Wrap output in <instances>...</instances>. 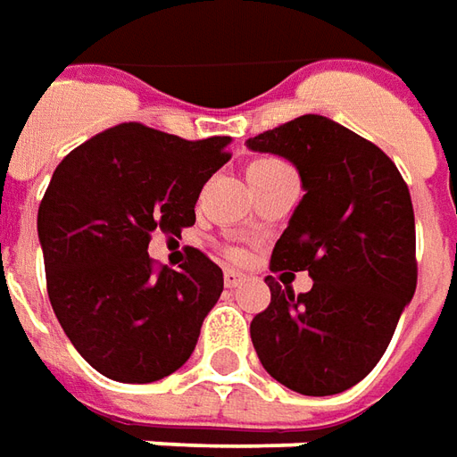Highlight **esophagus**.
<instances>
[{"label": "esophagus", "mask_w": 457, "mask_h": 457, "mask_svg": "<svg viewBox=\"0 0 457 457\" xmlns=\"http://www.w3.org/2000/svg\"><path fill=\"white\" fill-rule=\"evenodd\" d=\"M245 279H247V274L237 272V270H225V287H229V289L239 287Z\"/></svg>", "instance_id": "34e87169"}]
</instances>
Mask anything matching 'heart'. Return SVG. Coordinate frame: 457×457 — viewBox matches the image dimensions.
Instances as JSON below:
<instances>
[{"mask_svg":"<svg viewBox=\"0 0 457 457\" xmlns=\"http://www.w3.org/2000/svg\"><path fill=\"white\" fill-rule=\"evenodd\" d=\"M277 168H284V162L279 161H272V158H262V161H254L247 168V178H257V175H264V173H270V170H277ZM235 257H239L242 252H232Z\"/></svg>","mask_w":457,"mask_h":457,"instance_id":"1","label":"heart"}]
</instances>
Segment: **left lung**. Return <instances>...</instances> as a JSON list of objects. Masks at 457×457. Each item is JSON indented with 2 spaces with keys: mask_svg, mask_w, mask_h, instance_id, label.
Instances as JSON below:
<instances>
[{
  "mask_svg": "<svg viewBox=\"0 0 457 457\" xmlns=\"http://www.w3.org/2000/svg\"><path fill=\"white\" fill-rule=\"evenodd\" d=\"M247 145L299 170L304 197L274 245L272 270L314 279L295 296L267 277L272 302L252 319L254 351L296 394H341L371 373L416 292L408 185L378 145L314 113Z\"/></svg>",
  "mask_w": 457,
  "mask_h": 457,
  "instance_id": "1",
  "label": "left lung"
}]
</instances>
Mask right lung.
<instances>
[{"label":"right lung","instance_id":"right-lung-1","mask_svg":"<svg viewBox=\"0 0 457 457\" xmlns=\"http://www.w3.org/2000/svg\"><path fill=\"white\" fill-rule=\"evenodd\" d=\"M229 140L120 123L51 175L37 218L51 306L76 351L113 381L153 384L178 371L218 304L215 262L195 250L180 272L155 270L148 242L195 225L200 190L229 161Z\"/></svg>","mask_w":457,"mask_h":457}]
</instances>
